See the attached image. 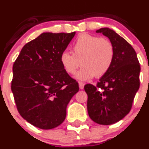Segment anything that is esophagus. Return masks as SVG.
Instances as JSON below:
<instances>
[{
	"mask_svg": "<svg viewBox=\"0 0 149 149\" xmlns=\"http://www.w3.org/2000/svg\"><path fill=\"white\" fill-rule=\"evenodd\" d=\"M84 83L81 82V81H79V89H84Z\"/></svg>",
	"mask_w": 149,
	"mask_h": 149,
	"instance_id": "1",
	"label": "esophagus"
}]
</instances>
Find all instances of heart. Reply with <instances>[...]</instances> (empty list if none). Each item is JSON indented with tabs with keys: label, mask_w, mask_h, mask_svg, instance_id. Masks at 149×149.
I'll return each instance as SVG.
<instances>
[{
	"label": "heart",
	"mask_w": 149,
	"mask_h": 149,
	"mask_svg": "<svg viewBox=\"0 0 149 149\" xmlns=\"http://www.w3.org/2000/svg\"><path fill=\"white\" fill-rule=\"evenodd\" d=\"M72 54L64 51L60 55V63L69 74H74L82 68L76 77L89 80L95 75L101 77L109 71L113 61L114 49L109 40L83 33L78 36L72 47Z\"/></svg>",
	"instance_id": "heart-1"
}]
</instances>
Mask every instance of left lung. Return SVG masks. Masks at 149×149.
<instances>
[{
	"label": "left lung",
	"mask_w": 149,
	"mask_h": 149,
	"mask_svg": "<svg viewBox=\"0 0 149 149\" xmlns=\"http://www.w3.org/2000/svg\"><path fill=\"white\" fill-rule=\"evenodd\" d=\"M96 32L109 39L114 49V57L109 71L95 86H84L88 96L87 111L94 122L110 125L130 111L140 86L141 67L134 49L122 37L108 28Z\"/></svg>",
	"instance_id": "1"
}]
</instances>
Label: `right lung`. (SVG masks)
Wrapping results in <instances>:
<instances>
[{
    "label": "right lung",
    "mask_w": 149,
    "mask_h": 149,
    "mask_svg": "<svg viewBox=\"0 0 149 149\" xmlns=\"http://www.w3.org/2000/svg\"><path fill=\"white\" fill-rule=\"evenodd\" d=\"M43 33L23 46L13 66L11 90L17 109L32 125L51 129L62 124L79 84L64 70L60 55L74 38Z\"/></svg>",
    "instance_id": "1"
}]
</instances>
